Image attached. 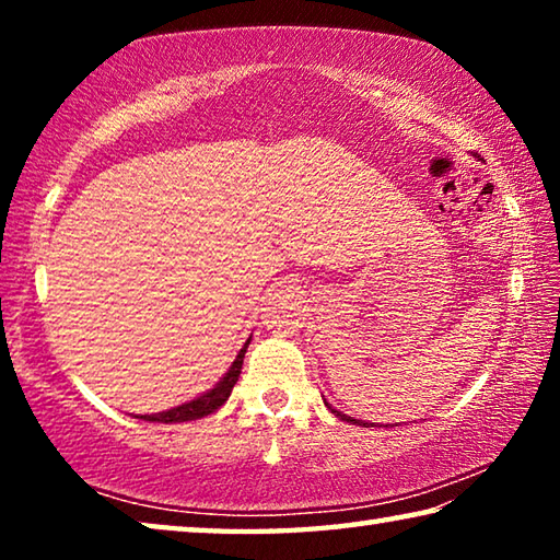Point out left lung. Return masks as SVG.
I'll return each mask as SVG.
<instances>
[{
    "mask_svg": "<svg viewBox=\"0 0 560 560\" xmlns=\"http://www.w3.org/2000/svg\"><path fill=\"white\" fill-rule=\"evenodd\" d=\"M328 405V402H326ZM328 410L330 412H336V417H340V420H346V422H353V424H368V422H360V420H353V417H348V415H343V412H338V410H334V407L328 405Z\"/></svg>",
    "mask_w": 560,
    "mask_h": 560,
    "instance_id": "8db88e82",
    "label": "left lung"
}]
</instances>
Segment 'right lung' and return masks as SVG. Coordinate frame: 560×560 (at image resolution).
Returning <instances> with one entry per match:
<instances>
[{
    "label": "right lung",
    "instance_id": "right-lung-1",
    "mask_svg": "<svg viewBox=\"0 0 560 560\" xmlns=\"http://www.w3.org/2000/svg\"><path fill=\"white\" fill-rule=\"evenodd\" d=\"M249 340H246L244 348L240 350V353H236L232 368L224 373L222 381L217 383L212 390H207L205 395L195 397V400H189L185 405H177V407H173V410H165V412H158V415H140V420L165 422V424H170V422H189V420H200V417H207V415H212L214 410H220V407L226 402V397L232 395V387L236 385V381H240L244 353H246V348H249Z\"/></svg>",
    "mask_w": 560,
    "mask_h": 560
}]
</instances>
